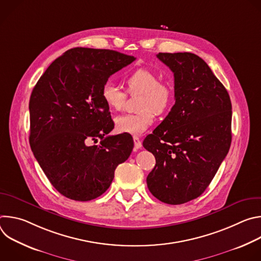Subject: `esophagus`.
Segmentation results:
<instances>
[{"label": "esophagus", "mask_w": 261, "mask_h": 261, "mask_svg": "<svg viewBox=\"0 0 261 261\" xmlns=\"http://www.w3.org/2000/svg\"><path fill=\"white\" fill-rule=\"evenodd\" d=\"M133 140H134V146H135L136 150H138V148H141L142 143H141L139 137L138 136H133Z\"/></svg>", "instance_id": "esophagus-1"}]
</instances>
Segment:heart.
<instances>
[{
    "instance_id": "obj_1",
    "label": "heart",
    "mask_w": 261,
    "mask_h": 261,
    "mask_svg": "<svg viewBox=\"0 0 261 261\" xmlns=\"http://www.w3.org/2000/svg\"><path fill=\"white\" fill-rule=\"evenodd\" d=\"M128 92L131 95L141 94L139 103L140 113L123 115L115 119L117 131L131 135H139L146 131L154 121L155 116L166 114L173 103V91L164 82H160L158 74L147 68H138L126 80ZM101 96L107 107L119 111L123 109L127 100V93L116 83L106 82Z\"/></svg>"
}]
</instances>
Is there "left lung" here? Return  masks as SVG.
Masks as SVG:
<instances>
[{
    "mask_svg": "<svg viewBox=\"0 0 261 261\" xmlns=\"http://www.w3.org/2000/svg\"><path fill=\"white\" fill-rule=\"evenodd\" d=\"M173 72L175 103L143 140L156 158L146 177L160 201L181 204L208 187L231 143V101L207 64L191 53H159Z\"/></svg>",
    "mask_w": 261,
    "mask_h": 261,
    "instance_id": "obj_1",
    "label": "left lung"
}]
</instances>
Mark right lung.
I'll use <instances>...</instances> for the list:
<instances>
[{"label":"right lung","instance_id":"right-lung-1","mask_svg":"<svg viewBox=\"0 0 261 261\" xmlns=\"http://www.w3.org/2000/svg\"><path fill=\"white\" fill-rule=\"evenodd\" d=\"M135 58L116 50L76 47L56 59L33 89L30 144L54 187L67 198L102 195L125 162L133 140L114 129L102 99L103 85ZM101 141L91 146V141Z\"/></svg>","mask_w":261,"mask_h":261}]
</instances>
